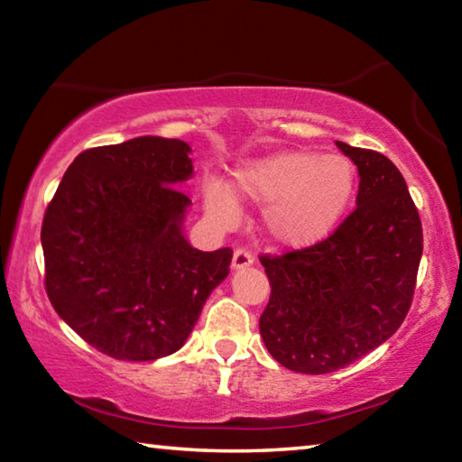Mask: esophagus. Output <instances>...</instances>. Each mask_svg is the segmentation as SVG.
Returning a JSON list of instances; mask_svg holds the SVG:
<instances>
[{
    "instance_id": "34e87169",
    "label": "esophagus",
    "mask_w": 462,
    "mask_h": 462,
    "mask_svg": "<svg viewBox=\"0 0 462 462\" xmlns=\"http://www.w3.org/2000/svg\"><path fill=\"white\" fill-rule=\"evenodd\" d=\"M253 263H254V259H253V254L248 253V250H245V248L234 250V256H232V269H234V271L246 269V267H250V264H253Z\"/></svg>"
}]
</instances>
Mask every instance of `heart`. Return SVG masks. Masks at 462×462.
Returning <instances> with one entry per match:
<instances>
[{"label":"heart","instance_id":"1","mask_svg":"<svg viewBox=\"0 0 462 462\" xmlns=\"http://www.w3.org/2000/svg\"><path fill=\"white\" fill-rule=\"evenodd\" d=\"M356 187V169L342 154L283 151L245 162L232 173V187L209 177L203 206L222 226L238 217V198L264 203L263 222L277 245L293 250L326 240L346 214Z\"/></svg>","mask_w":462,"mask_h":462}]
</instances>
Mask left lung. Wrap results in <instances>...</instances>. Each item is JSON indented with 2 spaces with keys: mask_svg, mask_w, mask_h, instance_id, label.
<instances>
[{
  "mask_svg": "<svg viewBox=\"0 0 462 462\" xmlns=\"http://www.w3.org/2000/svg\"><path fill=\"white\" fill-rule=\"evenodd\" d=\"M358 169L356 209L319 245L261 256L271 297L261 336L289 371L324 374L371 353L408 316L421 259V222L387 156L336 143Z\"/></svg>",
  "mask_w": 462,
  "mask_h": 462,
  "instance_id": "obj_1",
  "label": "left lung"
}]
</instances>
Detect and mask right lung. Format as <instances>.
Listing matches in <instances>:
<instances>
[{"instance_id":"obj_1","label":"right lung","mask_w":462,"mask_h":462,"mask_svg":"<svg viewBox=\"0 0 462 462\" xmlns=\"http://www.w3.org/2000/svg\"><path fill=\"white\" fill-rule=\"evenodd\" d=\"M183 140L138 136L89 148L46 208L42 250L52 308L81 338L118 361L177 353L232 250L203 253L185 238L193 177Z\"/></svg>"}]
</instances>
